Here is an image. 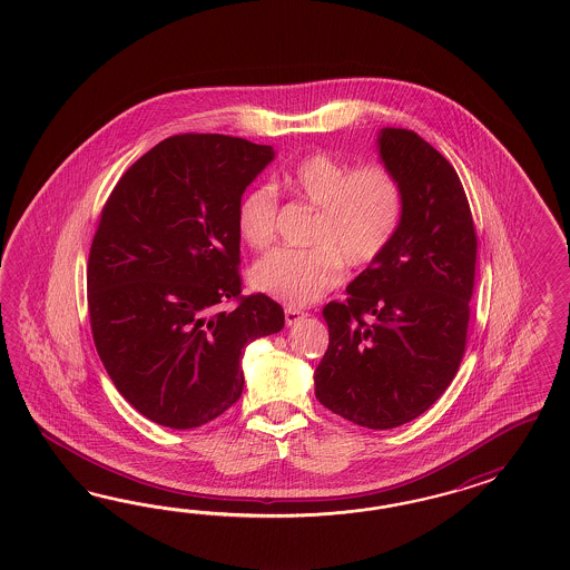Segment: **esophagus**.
I'll list each match as a JSON object with an SVG mask.
<instances>
[{
  "instance_id": "esophagus-1",
  "label": "esophagus",
  "mask_w": 570,
  "mask_h": 570,
  "mask_svg": "<svg viewBox=\"0 0 570 570\" xmlns=\"http://www.w3.org/2000/svg\"><path fill=\"white\" fill-rule=\"evenodd\" d=\"M284 315H286V326H294L301 317H305V311L296 309V307H286Z\"/></svg>"
}]
</instances>
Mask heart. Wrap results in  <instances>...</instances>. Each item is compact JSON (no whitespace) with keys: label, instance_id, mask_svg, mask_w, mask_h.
<instances>
[{"label":"heart","instance_id":"obj_1","mask_svg":"<svg viewBox=\"0 0 570 570\" xmlns=\"http://www.w3.org/2000/svg\"><path fill=\"white\" fill-rule=\"evenodd\" d=\"M296 200L317 208L309 248H277L253 269V286L291 307H305L334 291L351 269H365L395 240L405 213L397 173L382 163L351 169L328 153H313L282 173ZM277 198L257 186L238 205L240 240L263 253L276 240Z\"/></svg>","mask_w":570,"mask_h":570}]
</instances>
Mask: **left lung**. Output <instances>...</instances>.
Masks as SVG:
<instances>
[{"label":"left lung","instance_id":"obj_1","mask_svg":"<svg viewBox=\"0 0 570 570\" xmlns=\"http://www.w3.org/2000/svg\"><path fill=\"white\" fill-rule=\"evenodd\" d=\"M405 213L395 240L324 307L330 343L315 397L330 412L386 431L424 414L466 353L476 232L466 191L445 156L410 129L380 131Z\"/></svg>","mask_w":570,"mask_h":570}]
</instances>
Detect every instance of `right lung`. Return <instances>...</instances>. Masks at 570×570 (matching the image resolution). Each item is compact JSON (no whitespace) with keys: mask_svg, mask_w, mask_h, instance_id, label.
Masks as SVG:
<instances>
[{"mask_svg":"<svg viewBox=\"0 0 570 570\" xmlns=\"http://www.w3.org/2000/svg\"><path fill=\"white\" fill-rule=\"evenodd\" d=\"M272 158L248 139L173 136L122 173L100 213L87 263L94 343L117 391L160 426L224 414L242 395L244 346L284 328V309L244 296L238 272V205Z\"/></svg>","mask_w":570,"mask_h":570,"instance_id":"right-lung-1","label":"right lung"}]
</instances>
